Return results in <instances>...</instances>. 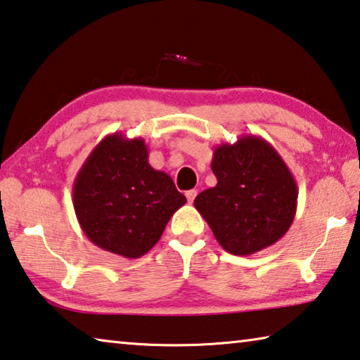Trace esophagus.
Wrapping results in <instances>:
<instances>
[{"instance_id":"1","label":"esophagus","mask_w":360,"mask_h":360,"mask_svg":"<svg viewBox=\"0 0 360 360\" xmlns=\"http://www.w3.org/2000/svg\"><path fill=\"white\" fill-rule=\"evenodd\" d=\"M186 197H187V202L192 203L193 200H195V197H197V191H195V188H192V191H187L186 192Z\"/></svg>"}]
</instances>
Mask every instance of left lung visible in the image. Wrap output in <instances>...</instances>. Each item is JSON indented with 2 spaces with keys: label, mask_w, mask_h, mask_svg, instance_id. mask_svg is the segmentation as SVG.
I'll return each instance as SVG.
<instances>
[{
  "label": "left lung",
  "mask_w": 360,
  "mask_h": 360,
  "mask_svg": "<svg viewBox=\"0 0 360 360\" xmlns=\"http://www.w3.org/2000/svg\"><path fill=\"white\" fill-rule=\"evenodd\" d=\"M211 169L217 184L198 193L193 205L225 251L251 255L283 238L294 222L298 191L270 143L243 135L219 144Z\"/></svg>",
  "instance_id": "obj_1"
}]
</instances>
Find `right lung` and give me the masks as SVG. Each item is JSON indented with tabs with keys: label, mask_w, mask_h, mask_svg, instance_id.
Instances as JSON below:
<instances>
[{
	"label": "right lung",
	"mask_w": 360,
	"mask_h": 360,
	"mask_svg": "<svg viewBox=\"0 0 360 360\" xmlns=\"http://www.w3.org/2000/svg\"><path fill=\"white\" fill-rule=\"evenodd\" d=\"M148 158L143 138L112 133L85 158L72 186V206L85 236L127 259L149 252L187 202L173 179L152 168Z\"/></svg>",
	"instance_id": "add662e5"
}]
</instances>
